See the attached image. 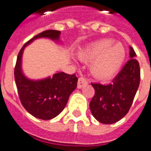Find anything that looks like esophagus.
Returning a JSON list of instances; mask_svg holds the SVG:
<instances>
[{
    "instance_id": "esophagus-1",
    "label": "esophagus",
    "mask_w": 151,
    "mask_h": 151,
    "mask_svg": "<svg viewBox=\"0 0 151 151\" xmlns=\"http://www.w3.org/2000/svg\"><path fill=\"white\" fill-rule=\"evenodd\" d=\"M87 80H86V78H84L83 77H80L79 78H78V89H81L82 87H84V85H86L87 84Z\"/></svg>"
}]
</instances>
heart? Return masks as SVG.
Wrapping results in <instances>:
<instances>
[{
  "instance_id": "obj_1",
  "label": "heart",
  "mask_w": 151,
  "mask_h": 151,
  "mask_svg": "<svg viewBox=\"0 0 151 151\" xmlns=\"http://www.w3.org/2000/svg\"><path fill=\"white\" fill-rule=\"evenodd\" d=\"M78 58L91 63L90 70L95 78L105 80L120 71L126 59V51L121 43H114L113 39H102L83 49Z\"/></svg>"
}]
</instances>
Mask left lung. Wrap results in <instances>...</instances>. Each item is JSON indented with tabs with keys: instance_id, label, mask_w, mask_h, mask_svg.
I'll return each mask as SVG.
<instances>
[{
	"instance_id": "obj_1",
	"label": "left lung",
	"mask_w": 151,
	"mask_h": 151,
	"mask_svg": "<svg viewBox=\"0 0 151 151\" xmlns=\"http://www.w3.org/2000/svg\"><path fill=\"white\" fill-rule=\"evenodd\" d=\"M135 56L136 53L131 47V59L112 84L91 83L95 95L90 109L94 117L102 124L115 123L128 113L140 83V67Z\"/></svg>"
}]
</instances>
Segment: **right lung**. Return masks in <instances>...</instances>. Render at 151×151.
I'll use <instances>...</instances> for the list:
<instances>
[{"label":"right lung","instance_id":"add662e5","mask_svg":"<svg viewBox=\"0 0 151 151\" xmlns=\"http://www.w3.org/2000/svg\"><path fill=\"white\" fill-rule=\"evenodd\" d=\"M60 31L49 30L41 32L24 43L20 49L14 67V78L19 100L28 113L41 120H51L64 109L71 93L77 87L75 74L57 73L52 78L42 80H30L21 71L23 50L34 39L48 37L58 40Z\"/></svg>","mask_w":151,"mask_h":151}]
</instances>
